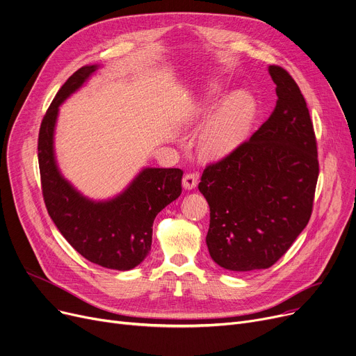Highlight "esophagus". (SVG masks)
<instances>
[{
    "instance_id": "esophagus-1",
    "label": "esophagus",
    "mask_w": 356,
    "mask_h": 356,
    "mask_svg": "<svg viewBox=\"0 0 356 356\" xmlns=\"http://www.w3.org/2000/svg\"><path fill=\"white\" fill-rule=\"evenodd\" d=\"M197 181H199V176H197V175H195V173H187V175H184L181 184H183V187H184L186 190H193V188H195V187L197 186Z\"/></svg>"
}]
</instances>
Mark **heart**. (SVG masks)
<instances>
[{
    "label": "heart",
    "mask_w": 356,
    "mask_h": 356,
    "mask_svg": "<svg viewBox=\"0 0 356 356\" xmlns=\"http://www.w3.org/2000/svg\"><path fill=\"white\" fill-rule=\"evenodd\" d=\"M222 95V85L210 83L203 101L190 116L196 122L209 112ZM257 113V105L248 92L238 90L227 96L214 111L200 134L199 147L206 159H221L234 152L248 136Z\"/></svg>",
    "instance_id": "1"
}]
</instances>
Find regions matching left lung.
Listing matches in <instances>:
<instances>
[{
	"mask_svg": "<svg viewBox=\"0 0 356 356\" xmlns=\"http://www.w3.org/2000/svg\"><path fill=\"white\" fill-rule=\"evenodd\" d=\"M278 96L260 129L202 176L210 207L206 237L220 267L270 268L305 229L319 173L316 140L304 96L291 75L268 67Z\"/></svg>",
	"mask_w": 356,
	"mask_h": 356,
	"instance_id": "left-lung-1",
	"label": "left lung"
}]
</instances>
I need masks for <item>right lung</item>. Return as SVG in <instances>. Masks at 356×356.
<instances>
[{
    "mask_svg": "<svg viewBox=\"0 0 356 356\" xmlns=\"http://www.w3.org/2000/svg\"><path fill=\"white\" fill-rule=\"evenodd\" d=\"M99 67L86 65L70 76L42 119L38 136L42 195L58 230L82 257L105 268L127 271L147 257L154 217L180 196L183 172L145 168L118 196L102 202L85 197L62 176L54 150L59 106Z\"/></svg>",
    "mask_w": 356,
    "mask_h": 356,
    "instance_id": "obj_1",
    "label": "right lung"
}]
</instances>
